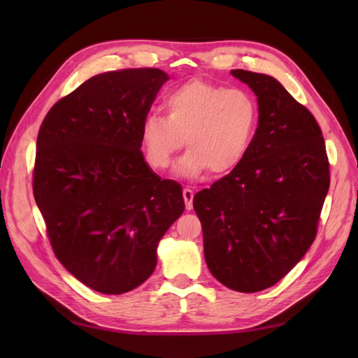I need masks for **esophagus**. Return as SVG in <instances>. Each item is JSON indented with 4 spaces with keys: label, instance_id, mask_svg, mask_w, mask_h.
<instances>
[{
    "label": "esophagus",
    "instance_id": "esophagus-1",
    "mask_svg": "<svg viewBox=\"0 0 358 358\" xmlns=\"http://www.w3.org/2000/svg\"><path fill=\"white\" fill-rule=\"evenodd\" d=\"M183 199L186 203V209L191 210L192 209V200H194V192L189 187L183 189Z\"/></svg>",
    "mask_w": 358,
    "mask_h": 358
}]
</instances>
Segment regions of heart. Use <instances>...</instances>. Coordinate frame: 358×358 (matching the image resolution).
Here are the masks:
<instances>
[{"mask_svg": "<svg viewBox=\"0 0 358 358\" xmlns=\"http://www.w3.org/2000/svg\"><path fill=\"white\" fill-rule=\"evenodd\" d=\"M166 117L149 113L140 127L146 163L163 171L186 143L175 172L196 178L209 169L215 175L234 171L248 154L258 121L254 96L210 81L192 80L164 98Z\"/></svg>", "mask_w": 358, "mask_h": 358, "instance_id": "heart-1", "label": "heart"}]
</instances>
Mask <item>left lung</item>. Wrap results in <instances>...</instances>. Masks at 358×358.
I'll return each mask as SVG.
<instances>
[{
	"instance_id": "obj_1",
	"label": "left lung",
	"mask_w": 358,
	"mask_h": 358,
	"mask_svg": "<svg viewBox=\"0 0 358 358\" xmlns=\"http://www.w3.org/2000/svg\"><path fill=\"white\" fill-rule=\"evenodd\" d=\"M257 96L258 126L248 154L194 196L206 264L220 283L258 292L306 254L329 191L322 129L271 75L231 71Z\"/></svg>"
}]
</instances>
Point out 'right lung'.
Masks as SVG:
<instances>
[{
    "label": "right lung",
    "mask_w": 358,
    "mask_h": 358,
    "mask_svg": "<svg viewBox=\"0 0 358 358\" xmlns=\"http://www.w3.org/2000/svg\"><path fill=\"white\" fill-rule=\"evenodd\" d=\"M162 69L95 75L52 106L36 138L34 196L53 252L83 285L118 295L144 283L185 210L181 186L144 159L140 127Z\"/></svg>",
    "instance_id": "add662e5"
}]
</instances>
